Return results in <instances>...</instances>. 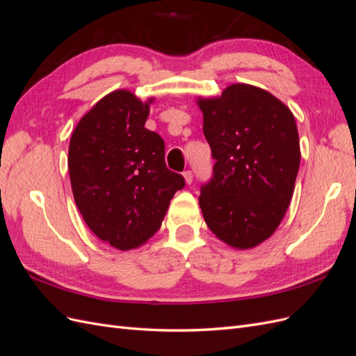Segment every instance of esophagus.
<instances>
[{"label": "esophagus", "mask_w": 356, "mask_h": 356, "mask_svg": "<svg viewBox=\"0 0 356 356\" xmlns=\"http://www.w3.org/2000/svg\"><path fill=\"white\" fill-rule=\"evenodd\" d=\"M182 177H184V179H186L187 184H191V182H193V174H191V170L182 172Z\"/></svg>", "instance_id": "34e87169"}]
</instances>
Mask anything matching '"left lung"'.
Returning <instances> with one entry per match:
<instances>
[{
    "mask_svg": "<svg viewBox=\"0 0 356 356\" xmlns=\"http://www.w3.org/2000/svg\"><path fill=\"white\" fill-rule=\"evenodd\" d=\"M197 106L215 159L199 197L204 222L234 250H251L276 232L293 197L301 159L294 114L270 92L245 83L199 96Z\"/></svg>",
    "mask_w": 356,
    "mask_h": 356,
    "instance_id": "obj_1",
    "label": "left lung"
}]
</instances>
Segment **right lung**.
Instances as JSON below:
<instances>
[{"mask_svg": "<svg viewBox=\"0 0 356 356\" xmlns=\"http://www.w3.org/2000/svg\"><path fill=\"white\" fill-rule=\"evenodd\" d=\"M153 102L126 89L105 95L80 118L70 141L75 204L88 227L120 251L152 238L170 199L186 186L166 168L163 139L144 127Z\"/></svg>", "mask_w": 356, "mask_h": 356, "instance_id": "add662e5", "label": "right lung"}]
</instances>
